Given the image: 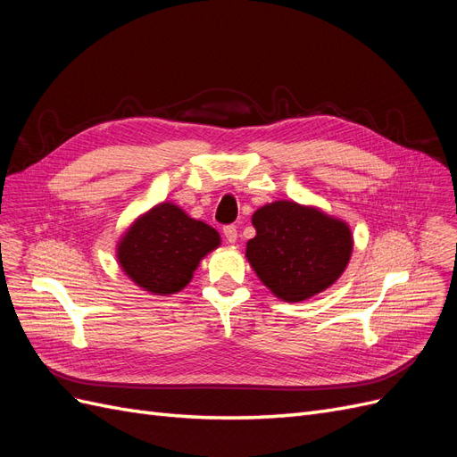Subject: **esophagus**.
I'll return each mask as SVG.
<instances>
[{
    "label": "esophagus",
    "instance_id": "1",
    "mask_svg": "<svg viewBox=\"0 0 457 457\" xmlns=\"http://www.w3.org/2000/svg\"><path fill=\"white\" fill-rule=\"evenodd\" d=\"M223 234H225V238H227L228 244H234V242L238 240V230H237V227H234V225L223 227Z\"/></svg>",
    "mask_w": 457,
    "mask_h": 457
}]
</instances>
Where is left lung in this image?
<instances>
[{"label":"left lung","instance_id":"left-lung-1","mask_svg":"<svg viewBox=\"0 0 457 457\" xmlns=\"http://www.w3.org/2000/svg\"><path fill=\"white\" fill-rule=\"evenodd\" d=\"M245 257L270 292L299 303L324 292L349 265L353 234L345 220L314 205L278 200L253 213Z\"/></svg>","mask_w":457,"mask_h":457}]
</instances>
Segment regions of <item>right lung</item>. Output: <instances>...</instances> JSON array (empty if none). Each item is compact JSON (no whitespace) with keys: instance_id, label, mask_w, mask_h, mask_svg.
<instances>
[{"instance_id":"right-lung-1","label":"right lung","mask_w":457,"mask_h":457,"mask_svg":"<svg viewBox=\"0 0 457 457\" xmlns=\"http://www.w3.org/2000/svg\"><path fill=\"white\" fill-rule=\"evenodd\" d=\"M220 245L219 232L181 207L162 202L126 230L118 262L129 278L154 295H171L192 280L200 261Z\"/></svg>"}]
</instances>
